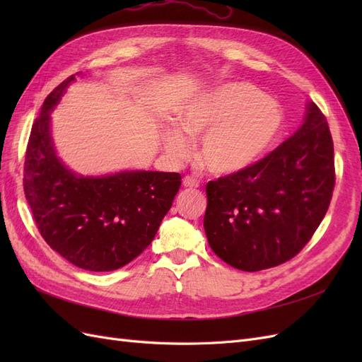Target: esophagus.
Instances as JSON below:
<instances>
[{"mask_svg": "<svg viewBox=\"0 0 362 362\" xmlns=\"http://www.w3.org/2000/svg\"><path fill=\"white\" fill-rule=\"evenodd\" d=\"M182 185H184V187H187V189H198L199 182H198V180L193 178V177H184L182 178Z\"/></svg>", "mask_w": 362, "mask_h": 362, "instance_id": "obj_1", "label": "esophagus"}]
</instances>
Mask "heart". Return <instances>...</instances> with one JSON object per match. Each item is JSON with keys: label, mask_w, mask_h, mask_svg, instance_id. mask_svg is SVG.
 Listing matches in <instances>:
<instances>
[{"label": "heart", "mask_w": 362, "mask_h": 362, "mask_svg": "<svg viewBox=\"0 0 362 362\" xmlns=\"http://www.w3.org/2000/svg\"><path fill=\"white\" fill-rule=\"evenodd\" d=\"M180 127L163 131V145L175 158L189 154L190 137H201L198 160L217 177L249 169L278 139L284 116L276 101L246 83L214 86L182 107Z\"/></svg>", "instance_id": "heart-1"}]
</instances>
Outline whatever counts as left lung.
Instances as JSON below:
<instances>
[{"instance_id": "left-lung-1", "label": "left lung", "mask_w": 362, "mask_h": 362, "mask_svg": "<svg viewBox=\"0 0 362 362\" xmlns=\"http://www.w3.org/2000/svg\"><path fill=\"white\" fill-rule=\"evenodd\" d=\"M302 125L249 169L206 184L204 229L226 264L258 272L291 259L331 204L334 144L323 113L306 103Z\"/></svg>"}]
</instances>
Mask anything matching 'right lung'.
<instances>
[{
    "instance_id": "right-lung-1",
    "label": "right lung",
    "mask_w": 362,
    "mask_h": 362,
    "mask_svg": "<svg viewBox=\"0 0 362 362\" xmlns=\"http://www.w3.org/2000/svg\"><path fill=\"white\" fill-rule=\"evenodd\" d=\"M76 72L59 84L33 124L24 168V192L45 242L71 264L90 272L124 267L154 240L170 210L181 175L119 170L81 175L57 156L51 113Z\"/></svg>"
}]
</instances>
